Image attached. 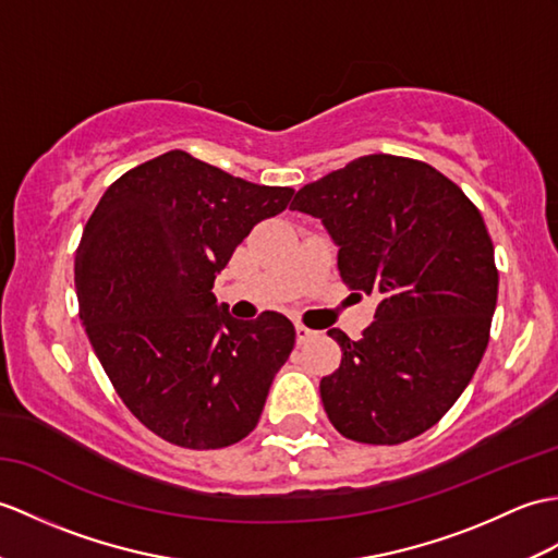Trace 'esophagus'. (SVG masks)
<instances>
[{
	"instance_id": "34e87169",
	"label": "esophagus",
	"mask_w": 558,
	"mask_h": 558,
	"mask_svg": "<svg viewBox=\"0 0 558 558\" xmlns=\"http://www.w3.org/2000/svg\"><path fill=\"white\" fill-rule=\"evenodd\" d=\"M314 330L306 328V326H296V344H306L311 338H314Z\"/></svg>"
}]
</instances>
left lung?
<instances>
[{"label": "left lung", "instance_id": "left-lung-1", "mask_svg": "<svg viewBox=\"0 0 558 558\" xmlns=\"http://www.w3.org/2000/svg\"><path fill=\"white\" fill-rule=\"evenodd\" d=\"M292 211L320 218L352 290L378 296L361 340L328 330L342 364L320 380L338 430L399 445L433 427L481 364L499 276L485 220L433 166L368 154L294 194Z\"/></svg>", "mask_w": 558, "mask_h": 558}]
</instances>
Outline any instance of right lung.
Masks as SVG:
<instances>
[{
    "label": "right lung",
    "mask_w": 558,
    "mask_h": 558,
    "mask_svg": "<svg viewBox=\"0 0 558 558\" xmlns=\"http://www.w3.org/2000/svg\"><path fill=\"white\" fill-rule=\"evenodd\" d=\"M292 194L173 149L123 173L89 216L75 252L85 332L123 404L166 442L220 449L256 427L294 326L278 311L232 318L211 290Z\"/></svg>",
    "instance_id": "add662e5"
}]
</instances>
